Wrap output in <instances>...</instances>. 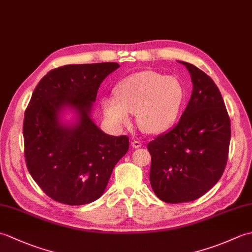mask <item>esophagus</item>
I'll list each match as a JSON object with an SVG mask.
<instances>
[{"label": "esophagus", "instance_id": "1", "mask_svg": "<svg viewBox=\"0 0 252 252\" xmlns=\"http://www.w3.org/2000/svg\"><path fill=\"white\" fill-rule=\"evenodd\" d=\"M131 145L133 148H140L142 146V143L140 141H133L131 143Z\"/></svg>", "mask_w": 252, "mask_h": 252}]
</instances>
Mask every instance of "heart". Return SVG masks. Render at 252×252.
Segmentation results:
<instances>
[{
	"instance_id": "obj_1",
	"label": "heart",
	"mask_w": 252,
	"mask_h": 252,
	"mask_svg": "<svg viewBox=\"0 0 252 252\" xmlns=\"http://www.w3.org/2000/svg\"><path fill=\"white\" fill-rule=\"evenodd\" d=\"M115 95L116 98L103 99L104 114L110 123L126 126L130 123L129 114H135L142 131L157 134L178 119L185 90L178 78L145 70L123 79Z\"/></svg>"
}]
</instances>
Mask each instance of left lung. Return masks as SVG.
Segmentation results:
<instances>
[{
  "mask_svg": "<svg viewBox=\"0 0 252 252\" xmlns=\"http://www.w3.org/2000/svg\"><path fill=\"white\" fill-rule=\"evenodd\" d=\"M189 71L192 92L179 122L149 142V181L164 202L196 200L221 179L228 158L231 121L213 80L199 68L181 62Z\"/></svg>",
  "mask_w": 252,
  "mask_h": 252,
  "instance_id": "1",
  "label": "left lung"
}]
</instances>
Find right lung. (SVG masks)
<instances>
[{
    "instance_id": "right-lung-1",
    "label": "right lung",
    "mask_w": 252,
    "mask_h": 252,
    "mask_svg": "<svg viewBox=\"0 0 252 252\" xmlns=\"http://www.w3.org/2000/svg\"><path fill=\"white\" fill-rule=\"evenodd\" d=\"M117 68V63L58 67L32 93L23 126L26 164L53 200L80 206L98 199L129 149V137L106 134L90 118L100 83ZM67 105L79 116L71 127L58 121Z\"/></svg>"
}]
</instances>
